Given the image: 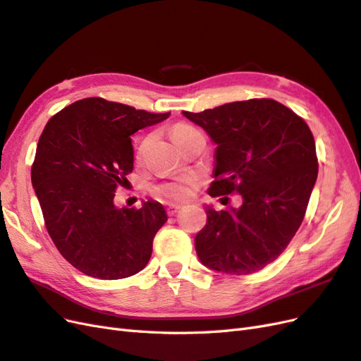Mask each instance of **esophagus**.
<instances>
[{"label": "esophagus", "mask_w": 361, "mask_h": 361, "mask_svg": "<svg viewBox=\"0 0 361 361\" xmlns=\"http://www.w3.org/2000/svg\"><path fill=\"white\" fill-rule=\"evenodd\" d=\"M181 209V206H178V204H168V209H166V210H168V215H175V214H177V212Z\"/></svg>", "instance_id": "34e87169"}]
</instances>
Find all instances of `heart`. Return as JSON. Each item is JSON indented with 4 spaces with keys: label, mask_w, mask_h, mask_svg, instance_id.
Masks as SVG:
<instances>
[{
    "label": "heart",
    "mask_w": 361,
    "mask_h": 361,
    "mask_svg": "<svg viewBox=\"0 0 361 361\" xmlns=\"http://www.w3.org/2000/svg\"><path fill=\"white\" fill-rule=\"evenodd\" d=\"M193 131H195V129L188 126V125H178L177 128L173 129V133H172V137H173L175 143H177L181 137L188 135V134H190ZM193 184H195V180H193V178H181V180H177V181L160 184L159 188H155V192H157V195L164 197V198H168V200L183 201V200L189 198Z\"/></svg>",
    "instance_id": "heart-1"
}]
</instances>
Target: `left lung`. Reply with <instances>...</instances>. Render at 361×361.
<instances>
[{"mask_svg": "<svg viewBox=\"0 0 361 361\" xmlns=\"http://www.w3.org/2000/svg\"><path fill=\"white\" fill-rule=\"evenodd\" d=\"M216 145L210 197L239 193L243 204L216 212L195 236L201 264L250 274L271 264L300 227L317 180L308 125L271 99L232 102L202 113L183 111Z\"/></svg>", "mask_w": 361, "mask_h": 361, "instance_id": "left-lung-1", "label": "left lung"}]
</instances>
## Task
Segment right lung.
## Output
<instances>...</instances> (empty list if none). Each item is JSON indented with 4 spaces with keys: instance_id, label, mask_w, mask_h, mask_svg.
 Listing matches in <instances>:
<instances>
[{
    "instance_id": "add662e5",
    "label": "right lung",
    "mask_w": 361,
    "mask_h": 361,
    "mask_svg": "<svg viewBox=\"0 0 361 361\" xmlns=\"http://www.w3.org/2000/svg\"><path fill=\"white\" fill-rule=\"evenodd\" d=\"M169 116L88 97L45 125L32 184L54 245L84 274L123 279L149 262L154 236L168 221L164 207L149 200L120 209L114 195L134 169L131 135Z\"/></svg>"
}]
</instances>
